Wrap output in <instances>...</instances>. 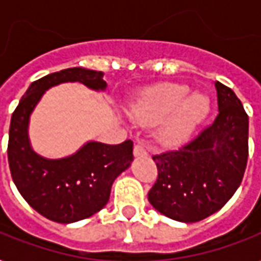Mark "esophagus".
Returning <instances> with one entry per match:
<instances>
[{
  "mask_svg": "<svg viewBox=\"0 0 261 261\" xmlns=\"http://www.w3.org/2000/svg\"><path fill=\"white\" fill-rule=\"evenodd\" d=\"M134 155H136V156H145V155H147V151H145V148H144L143 145L137 144L136 147H134Z\"/></svg>",
  "mask_w": 261,
  "mask_h": 261,
  "instance_id": "obj_1",
  "label": "esophagus"
}]
</instances>
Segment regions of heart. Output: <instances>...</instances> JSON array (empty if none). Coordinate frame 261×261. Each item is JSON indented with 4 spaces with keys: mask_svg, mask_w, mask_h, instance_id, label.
<instances>
[{
    "mask_svg": "<svg viewBox=\"0 0 261 261\" xmlns=\"http://www.w3.org/2000/svg\"><path fill=\"white\" fill-rule=\"evenodd\" d=\"M185 85H160L141 92L130 101L128 113L143 125L156 122L155 140L164 147H178L187 141L209 113V99L189 93Z\"/></svg>",
    "mask_w": 261,
    "mask_h": 261,
    "instance_id": "obj_1",
    "label": "heart"
}]
</instances>
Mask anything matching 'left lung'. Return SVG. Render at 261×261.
I'll use <instances>...</instances> for the list:
<instances>
[{"mask_svg":"<svg viewBox=\"0 0 261 261\" xmlns=\"http://www.w3.org/2000/svg\"><path fill=\"white\" fill-rule=\"evenodd\" d=\"M218 110L212 124L176 151L152 156L158 178L152 207L169 219L194 223L225 206L243 179L249 155V117L232 89L215 82Z\"/></svg>","mask_w":261,"mask_h":261,"instance_id":"1","label":"left lung"}]
</instances>
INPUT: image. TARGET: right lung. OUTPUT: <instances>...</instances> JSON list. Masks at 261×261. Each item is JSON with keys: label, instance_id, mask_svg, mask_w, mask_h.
<instances>
[{"label": "right lung", "instance_id": "right-lung-1", "mask_svg": "<svg viewBox=\"0 0 261 261\" xmlns=\"http://www.w3.org/2000/svg\"><path fill=\"white\" fill-rule=\"evenodd\" d=\"M105 73L70 67L31 83L12 113L8 164L19 194L36 212L58 223H73L101 211L110 199L113 182L134 160L133 141L118 145L87 141L72 155L46 158L29 140V120L45 92L62 83H82L106 92Z\"/></svg>", "mask_w": 261, "mask_h": 261}]
</instances>
